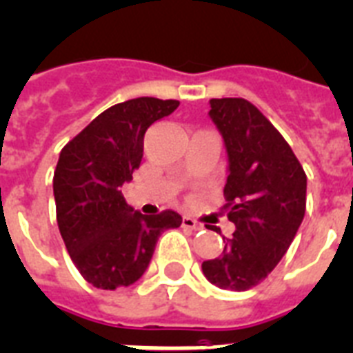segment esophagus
<instances>
[{
	"mask_svg": "<svg viewBox=\"0 0 353 353\" xmlns=\"http://www.w3.org/2000/svg\"><path fill=\"white\" fill-rule=\"evenodd\" d=\"M182 227H185V229H191V231H200L203 225L200 222H196L194 218L183 216L182 218Z\"/></svg>",
	"mask_w": 353,
	"mask_h": 353,
	"instance_id": "obj_1",
	"label": "esophagus"
}]
</instances>
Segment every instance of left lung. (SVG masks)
<instances>
[{"label":"left lung","instance_id":"left-lung-1","mask_svg":"<svg viewBox=\"0 0 353 353\" xmlns=\"http://www.w3.org/2000/svg\"><path fill=\"white\" fill-rule=\"evenodd\" d=\"M209 115L229 155L222 209L236 231L202 270L212 285L241 292L261 283L292 243L307 208V174L283 135L247 99H211Z\"/></svg>","mask_w":353,"mask_h":353}]
</instances>
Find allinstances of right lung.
I'll list each match as a JSON object with an SVG mask.
<instances>
[{"instance_id": "add662e5", "label": "right lung", "mask_w": 353, "mask_h": 353, "mask_svg": "<svg viewBox=\"0 0 353 353\" xmlns=\"http://www.w3.org/2000/svg\"><path fill=\"white\" fill-rule=\"evenodd\" d=\"M174 99L139 97L104 110L61 150L54 173L55 214L70 258L88 283L113 290L135 283L159 236L182 216L133 212L121 188L133 179L145 130L179 108Z\"/></svg>"}]
</instances>
